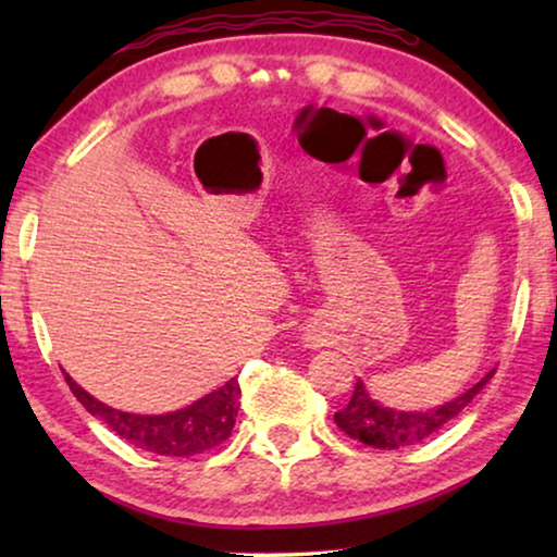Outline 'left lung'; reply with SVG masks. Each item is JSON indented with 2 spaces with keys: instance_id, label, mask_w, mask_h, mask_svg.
Returning a JSON list of instances; mask_svg holds the SVG:
<instances>
[{
  "instance_id": "left-lung-1",
  "label": "left lung",
  "mask_w": 557,
  "mask_h": 557,
  "mask_svg": "<svg viewBox=\"0 0 557 557\" xmlns=\"http://www.w3.org/2000/svg\"><path fill=\"white\" fill-rule=\"evenodd\" d=\"M494 375V368L486 372L482 380H476L469 391H463L456 398L441 403V406L425 408V410H400L383 406L375 400L362 380H357L352 398L339 413H334V423L347 433L349 438L360 441L364 446L372 448H403L421 444L429 436H433L438 429H444L448 421H454L471 400L482 393V387L490 383Z\"/></svg>"
}]
</instances>
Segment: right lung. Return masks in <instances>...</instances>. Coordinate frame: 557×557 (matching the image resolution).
Wrapping results in <instances>:
<instances>
[{
	"instance_id": "add662e5",
	"label": "right lung",
	"mask_w": 557,
	"mask_h": 557,
	"mask_svg": "<svg viewBox=\"0 0 557 557\" xmlns=\"http://www.w3.org/2000/svg\"><path fill=\"white\" fill-rule=\"evenodd\" d=\"M63 375L75 398L90 416L103 421L128 444L159 456H195L223 444L231 436L240 408L238 377H231L218 391L202 395L200 400L189 403L185 408L170 410V413H128V410L111 408L94 398L65 370Z\"/></svg>"
}]
</instances>
